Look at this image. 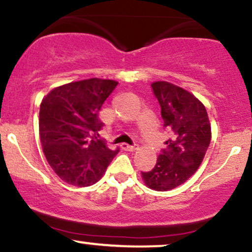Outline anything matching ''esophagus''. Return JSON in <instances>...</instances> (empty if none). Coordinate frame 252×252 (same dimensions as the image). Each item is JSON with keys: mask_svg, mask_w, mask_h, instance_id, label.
<instances>
[{"mask_svg": "<svg viewBox=\"0 0 252 252\" xmlns=\"http://www.w3.org/2000/svg\"><path fill=\"white\" fill-rule=\"evenodd\" d=\"M121 148L126 150V152H135V150L138 149V147L136 146V144H134V146H129V144L126 143H122L121 144Z\"/></svg>", "mask_w": 252, "mask_h": 252, "instance_id": "34e87169", "label": "esophagus"}]
</instances>
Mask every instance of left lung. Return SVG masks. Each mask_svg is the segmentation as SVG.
Segmentation results:
<instances>
[{"instance_id": "8db88e82", "label": "left lung", "mask_w": 252, "mask_h": 252, "mask_svg": "<svg viewBox=\"0 0 252 252\" xmlns=\"http://www.w3.org/2000/svg\"><path fill=\"white\" fill-rule=\"evenodd\" d=\"M169 138L154 168L142 172L149 189L166 192L186 182L200 167L211 142L207 111L198 98L168 82L152 84Z\"/></svg>"}]
</instances>
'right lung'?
Masks as SVG:
<instances>
[{
	"label": "right lung",
	"instance_id": "right-lung-1",
	"mask_svg": "<svg viewBox=\"0 0 252 252\" xmlns=\"http://www.w3.org/2000/svg\"><path fill=\"white\" fill-rule=\"evenodd\" d=\"M117 84L91 78L58 86L42 99L39 131L43 154L66 184H96L118 153L96 137L103 126L100 108Z\"/></svg>",
	"mask_w": 252,
	"mask_h": 252
}]
</instances>
